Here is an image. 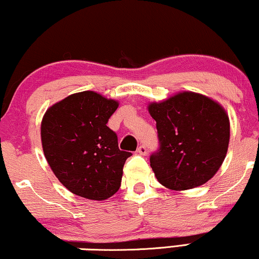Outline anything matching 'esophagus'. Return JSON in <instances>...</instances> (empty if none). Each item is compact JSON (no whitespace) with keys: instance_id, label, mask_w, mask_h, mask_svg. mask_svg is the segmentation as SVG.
<instances>
[{"instance_id":"1","label":"esophagus","mask_w":259,"mask_h":259,"mask_svg":"<svg viewBox=\"0 0 259 259\" xmlns=\"http://www.w3.org/2000/svg\"><path fill=\"white\" fill-rule=\"evenodd\" d=\"M146 152H148V151H146V148H145L144 145H141L140 148L137 149V153L138 154H142V156H145Z\"/></svg>"}]
</instances>
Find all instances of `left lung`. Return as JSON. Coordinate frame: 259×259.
Masks as SVG:
<instances>
[{"label": "left lung", "mask_w": 259, "mask_h": 259, "mask_svg": "<svg viewBox=\"0 0 259 259\" xmlns=\"http://www.w3.org/2000/svg\"><path fill=\"white\" fill-rule=\"evenodd\" d=\"M157 122L159 151L150 157L157 180L168 190L186 191L206 184L227 156L229 116L218 101L183 91L159 102H150Z\"/></svg>", "instance_id": "left-lung-1"}]
</instances>
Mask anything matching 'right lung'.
<instances>
[{"label":"right lung","instance_id":"add662e5","mask_svg":"<svg viewBox=\"0 0 259 259\" xmlns=\"http://www.w3.org/2000/svg\"><path fill=\"white\" fill-rule=\"evenodd\" d=\"M118 101L94 91L68 95L45 111L40 124L44 156L55 176L73 194L103 201L121 186L130 152L118 149L107 126Z\"/></svg>","mask_w":259,"mask_h":259}]
</instances>
